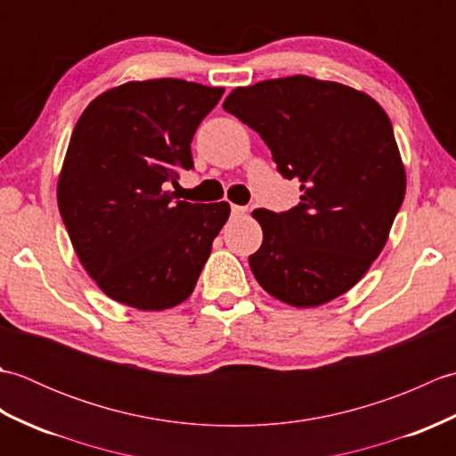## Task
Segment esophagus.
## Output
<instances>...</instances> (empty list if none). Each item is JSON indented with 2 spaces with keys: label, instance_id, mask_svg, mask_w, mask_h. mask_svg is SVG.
Segmentation results:
<instances>
[{
  "label": "esophagus",
  "instance_id": "1",
  "mask_svg": "<svg viewBox=\"0 0 456 456\" xmlns=\"http://www.w3.org/2000/svg\"><path fill=\"white\" fill-rule=\"evenodd\" d=\"M245 213H247L245 206H231V216L240 217V216H245Z\"/></svg>",
  "mask_w": 456,
  "mask_h": 456
}]
</instances>
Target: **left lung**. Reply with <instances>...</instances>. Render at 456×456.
<instances>
[{"mask_svg":"<svg viewBox=\"0 0 456 456\" xmlns=\"http://www.w3.org/2000/svg\"><path fill=\"white\" fill-rule=\"evenodd\" d=\"M223 110L260 134L302 190L292 209L253 211L263 227L248 256L256 282L296 307L348 292L382 253L405 196L388 115L370 95L309 76L237 88Z\"/></svg>","mask_w":456,"mask_h":456,"instance_id":"obj_1","label":"left lung"}]
</instances>
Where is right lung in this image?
<instances>
[{
  "label": "right lung",
  "mask_w": 456,
  "mask_h": 456,
  "mask_svg": "<svg viewBox=\"0 0 456 456\" xmlns=\"http://www.w3.org/2000/svg\"><path fill=\"white\" fill-rule=\"evenodd\" d=\"M223 92L176 78L127 82L76 123L58 209L86 273L115 302L160 312L196 288L229 203L182 201L164 188L193 168V133Z\"/></svg>",
  "instance_id": "obj_1"
}]
</instances>
